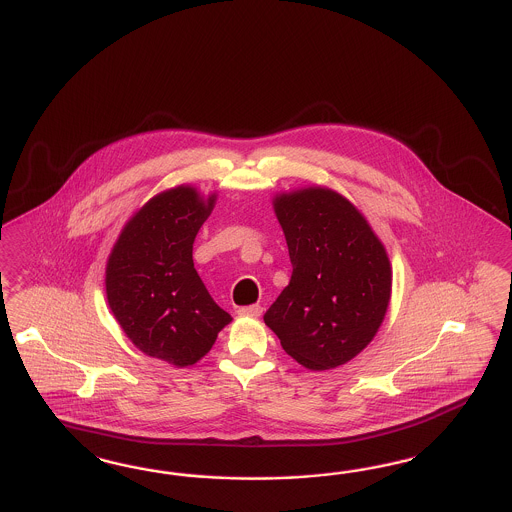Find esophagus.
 <instances>
[{
  "instance_id": "esophagus-1",
  "label": "esophagus",
  "mask_w": 512,
  "mask_h": 512,
  "mask_svg": "<svg viewBox=\"0 0 512 512\" xmlns=\"http://www.w3.org/2000/svg\"><path fill=\"white\" fill-rule=\"evenodd\" d=\"M263 314V308L259 304H249V306H240L238 308V316H251V318H257Z\"/></svg>"
}]
</instances>
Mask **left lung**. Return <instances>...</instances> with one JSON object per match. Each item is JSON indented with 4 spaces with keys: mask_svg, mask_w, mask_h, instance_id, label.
<instances>
[{
    "mask_svg": "<svg viewBox=\"0 0 512 512\" xmlns=\"http://www.w3.org/2000/svg\"><path fill=\"white\" fill-rule=\"evenodd\" d=\"M293 274L266 310L282 348L314 371L367 348L391 295L386 249L344 196L310 187L274 200Z\"/></svg>",
    "mask_w": 512,
    "mask_h": 512,
    "instance_id": "left-lung-1",
    "label": "left lung"
}]
</instances>
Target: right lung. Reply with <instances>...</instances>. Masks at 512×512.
<instances>
[{
    "label": "right lung",
    "instance_id": "obj_1",
    "mask_svg": "<svg viewBox=\"0 0 512 512\" xmlns=\"http://www.w3.org/2000/svg\"><path fill=\"white\" fill-rule=\"evenodd\" d=\"M193 187L151 198L124 227L106 270L109 308L141 352L189 367L212 350L230 314L196 274L193 244L212 213Z\"/></svg>",
    "mask_w": 512,
    "mask_h": 512
}]
</instances>
